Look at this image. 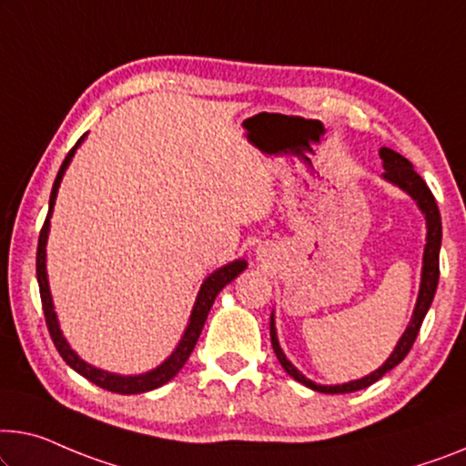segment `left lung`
<instances>
[{
	"instance_id": "8db88e82",
	"label": "left lung",
	"mask_w": 466,
	"mask_h": 466,
	"mask_svg": "<svg viewBox=\"0 0 466 466\" xmlns=\"http://www.w3.org/2000/svg\"><path fill=\"white\" fill-rule=\"evenodd\" d=\"M379 157L383 158V179L389 184L398 186L400 190H404L408 197H410L416 207H419L420 213L425 215V224H427V242H425V251H422V268H420V287H419V297H416V305L412 311L410 322H408L404 335L400 337L398 345L393 347L391 356H389L383 364H380L377 370H372L370 374H366L362 379L356 380H347L343 385H320L316 380H311L305 377L301 370H297L295 364H290V360L284 356L280 341H278V332H276V318L274 311L269 316V337H272V347L274 353L278 358V362L282 364L284 370H287L290 377L295 380H299L301 385L314 389V391L320 393H353L360 391V389L370 387L372 383L387 374L391 368L398 366L401 360L408 356L410 347L414 345V339L419 335L420 324L425 320L429 308H431L435 290H437V282H440V248H441V218H440V209H437V203L433 198L431 190L427 188V184L422 182V177L414 171L412 163L408 161L391 148H380Z\"/></svg>"
}]
</instances>
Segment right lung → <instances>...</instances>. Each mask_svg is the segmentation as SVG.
<instances>
[{
  "mask_svg": "<svg viewBox=\"0 0 466 466\" xmlns=\"http://www.w3.org/2000/svg\"><path fill=\"white\" fill-rule=\"evenodd\" d=\"M86 137H87V134H83L79 137V142L73 146L71 152H68L65 163H62V167H60L58 176H56V182L52 186V194H50V209H47L46 224H44V228H41V234H39L37 282H39L41 303H44L46 324H47V330H50L52 341L56 345V350H58V353L62 356V360H65V362L71 366L75 372H79L81 377H86L87 380H92L94 385H98V387L106 389V391H113V393H121V395L146 393V391H152V389L163 387L165 383H169V380L176 377L179 370H182V366L186 364V360L190 358L194 345H197V341H198L200 330H203L207 316H209V311L213 308L215 297L219 295V290L224 289L226 284H230L236 276H238L240 272H245L248 263L245 259H234L230 263H226V266L218 268L215 272H211L209 276L205 278L203 284H200V290L197 295V301H194V308L190 311V320H188V326H186L182 339H179L176 350L171 351V356L165 358V362H161L157 368H152V370H146L142 374H116V372L102 370V368H98V366L87 364L86 360L79 358L77 351H75L73 347L68 345L66 337L62 335L58 314L54 311L52 290H50V280H47V266H46L47 234H50V218H52V211H54V205H56V197H58L60 182H62V177H65L68 165H71V161H73L75 152H77V148L83 144Z\"/></svg>",
  "mask_w": 466,
  "mask_h": 466,
  "instance_id": "obj_1",
  "label": "right lung"
}]
</instances>
